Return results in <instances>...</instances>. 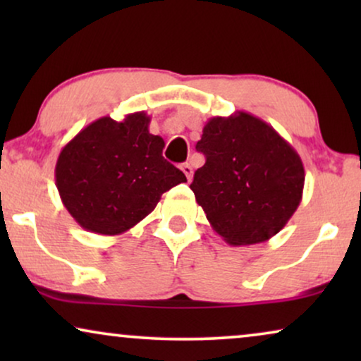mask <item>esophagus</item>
<instances>
[{
	"instance_id": "1",
	"label": "esophagus",
	"mask_w": 361,
	"mask_h": 361,
	"mask_svg": "<svg viewBox=\"0 0 361 361\" xmlns=\"http://www.w3.org/2000/svg\"><path fill=\"white\" fill-rule=\"evenodd\" d=\"M182 172L187 176V179H192V174H194V169H192V164L190 162H185V164H182Z\"/></svg>"
}]
</instances>
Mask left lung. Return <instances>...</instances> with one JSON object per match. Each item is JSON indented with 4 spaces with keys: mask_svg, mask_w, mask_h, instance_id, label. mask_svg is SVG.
<instances>
[{
    "mask_svg": "<svg viewBox=\"0 0 361 361\" xmlns=\"http://www.w3.org/2000/svg\"><path fill=\"white\" fill-rule=\"evenodd\" d=\"M195 147L205 164L190 189L226 243H261L284 228L302 200L305 174L273 126L246 111L214 116Z\"/></svg>",
    "mask_w": 361,
    "mask_h": 361,
    "instance_id": "obj_1",
    "label": "left lung"
}]
</instances>
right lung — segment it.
<instances>
[{
  "mask_svg": "<svg viewBox=\"0 0 361 361\" xmlns=\"http://www.w3.org/2000/svg\"><path fill=\"white\" fill-rule=\"evenodd\" d=\"M145 111L123 121L98 118L62 147L56 185L78 225L98 235H121L149 215L161 195L187 182L162 157L164 140L149 133Z\"/></svg>",
  "mask_w": 361,
  "mask_h": 361,
  "instance_id": "add662e5",
  "label": "right lung"
}]
</instances>
